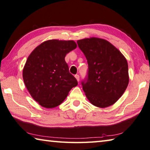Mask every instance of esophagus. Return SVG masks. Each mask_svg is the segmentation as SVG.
I'll return each instance as SVG.
<instances>
[{
  "instance_id": "obj_1",
  "label": "esophagus",
  "mask_w": 150,
  "mask_h": 150,
  "mask_svg": "<svg viewBox=\"0 0 150 150\" xmlns=\"http://www.w3.org/2000/svg\"><path fill=\"white\" fill-rule=\"evenodd\" d=\"M75 77L76 78V79H77V81L79 82V75H75Z\"/></svg>"
}]
</instances>
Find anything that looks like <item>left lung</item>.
Instances as JSON below:
<instances>
[{"label":"left lung","mask_w":150,"mask_h":150,"mask_svg":"<svg viewBox=\"0 0 150 150\" xmlns=\"http://www.w3.org/2000/svg\"><path fill=\"white\" fill-rule=\"evenodd\" d=\"M88 65V77L82 82L87 99L100 108L109 107L119 99L129 82L128 63L117 48L103 39L77 40Z\"/></svg>","instance_id":"1"}]
</instances>
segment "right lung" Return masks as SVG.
I'll return each instance as SVG.
<instances>
[{
    "mask_svg": "<svg viewBox=\"0 0 150 150\" xmlns=\"http://www.w3.org/2000/svg\"><path fill=\"white\" fill-rule=\"evenodd\" d=\"M76 48L74 40H48L29 56L23 69V81L33 98L42 107L60 105L78 84L65 61L66 54Z\"/></svg>",
    "mask_w": 150,
    "mask_h": 150,
    "instance_id": "obj_1",
    "label": "right lung"
}]
</instances>
